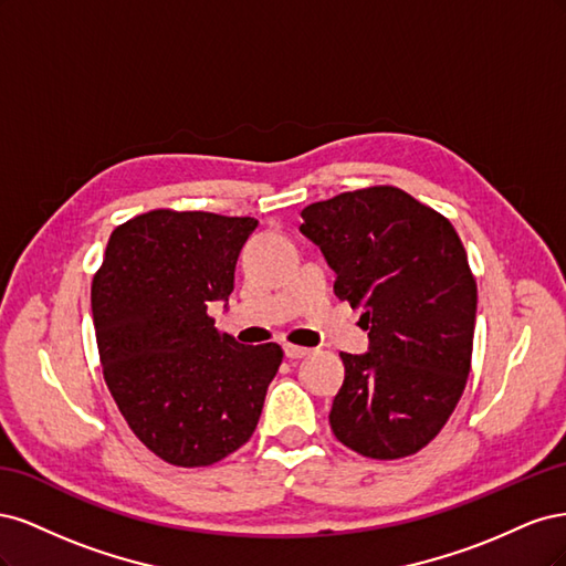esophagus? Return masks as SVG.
Returning <instances> with one entry per match:
<instances>
[{
  "label": "esophagus",
  "mask_w": 566,
  "mask_h": 566,
  "mask_svg": "<svg viewBox=\"0 0 566 566\" xmlns=\"http://www.w3.org/2000/svg\"><path fill=\"white\" fill-rule=\"evenodd\" d=\"M283 352L287 358H304L306 354H310V349L297 347V345H283Z\"/></svg>",
  "instance_id": "esophagus-1"
}]
</instances>
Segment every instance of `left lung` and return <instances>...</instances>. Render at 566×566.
<instances>
[{
    "instance_id": "obj_1",
    "label": "left lung",
    "mask_w": 566,
    "mask_h": 566,
    "mask_svg": "<svg viewBox=\"0 0 566 566\" xmlns=\"http://www.w3.org/2000/svg\"><path fill=\"white\" fill-rule=\"evenodd\" d=\"M300 231L337 273L335 295L364 306L366 354H345L331 427L375 460L418 453L465 389L476 283L455 229L401 188L373 186L312 202Z\"/></svg>"
}]
</instances>
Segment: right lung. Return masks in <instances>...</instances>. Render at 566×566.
<instances>
[{"label":"right lung","instance_id":"add662e5","mask_svg":"<svg viewBox=\"0 0 566 566\" xmlns=\"http://www.w3.org/2000/svg\"><path fill=\"white\" fill-rule=\"evenodd\" d=\"M254 229L252 217L153 210L111 233L94 276L106 385L129 430L169 465H214L241 449L283 361L276 342L238 345L208 316L210 302H229Z\"/></svg>","mask_w":566,"mask_h":566}]
</instances>
